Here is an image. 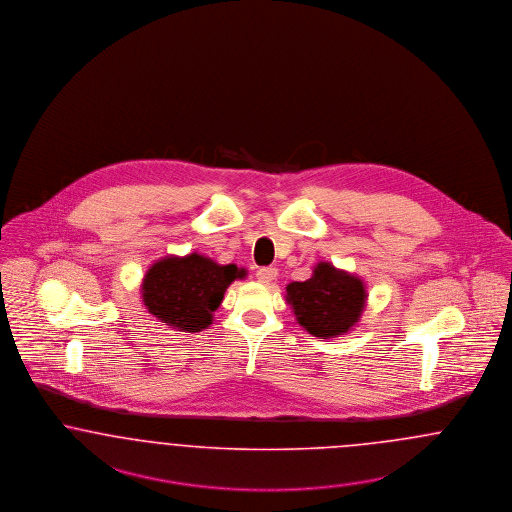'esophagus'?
<instances>
[{"label": "esophagus", "instance_id": "esophagus-1", "mask_svg": "<svg viewBox=\"0 0 512 512\" xmlns=\"http://www.w3.org/2000/svg\"><path fill=\"white\" fill-rule=\"evenodd\" d=\"M278 278V270L276 268H272V266H265V268H259L257 270V280L261 282V284H272L274 280Z\"/></svg>", "mask_w": 512, "mask_h": 512}]
</instances>
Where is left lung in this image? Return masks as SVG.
Listing matches in <instances>:
<instances>
[{
    "label": "left lung",
    "instance_id": "left-lung-1",
    "mask_svg": "<svg viewBox=\"0 0 512 512\" xmlns=\"http://www.w3.org/2000/svg\"><path fill=\"white\" fill-rule=\"evenodd\" d=\"M286 301L301 328L314 337L333 339L358 326L368 289L360 276L320 261L308 280L287 284Z\"/></svg>",
    "mask_w": 512,
    "mask_h": 512
}]
</instances>
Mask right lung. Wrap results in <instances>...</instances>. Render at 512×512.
<instances>
[{
	"label": "right lung",
	"mask_w": 512,
	"mask_h": 512,
	"mask_svg": "<svg viewBox=\"0 0 512 512\" xmlns=\"http://www.w3.org/2000/svg\"><path fill=\"white\" fill-rule=\"evenodd\" d=\"M246 276V268L219 265L198 251L165 255L144 272L141 299L148 314L164 326L198 333L213 324V312L221 307L228 286Z\"/></svg>",
	"instance_id": "right-lung-1"
}]
</instances>
